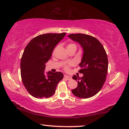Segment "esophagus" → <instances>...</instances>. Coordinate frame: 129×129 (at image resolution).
<instances>
[{"label":"esophagus","mask_w":129,"mask_h":129,"mask_svg":"<svg viewBox=\"0 0 129 129\" xmlns=\"http://www.w3.org/2000/svg\"><path fill=\"white\" fill-rule=\"evenodd\" d=\"M64 78L68 80H70L72 79V78H71V76H68V75H64Z\"/></svg>","instance_id":"1"}]
</instances>
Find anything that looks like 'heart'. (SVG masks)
<instances>
[{"label": "heart", "mask_w": 129, "mask_h": 129, "mask_svg": "<svg viewBox=\"0 0 129 129\" xmlns=\"http://www.w3.org/2000/svg\"><path fill=\"white\" fill-rule=\"evenodd\" d=\"M72 45V44H71V45H69L68 46H70V45ZM74 65V62H71V63H70V64H68V65H65V66L64 67V70L65 71H68L69 70H70V66H72V65Z\"/></svg>", "instance_id": "obj_1"}]
</instances>
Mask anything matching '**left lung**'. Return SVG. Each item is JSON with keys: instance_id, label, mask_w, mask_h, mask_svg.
Wrapping results in <instances>:
<instances>
[{"instance_id": "left-lung-1", "label": "left lung", "mask_w": 129, "mask_h": 129, "mask_svg": "<svg viewBox=\"0 0 129 129\" xmlns=\"http://www.w3.org/2000/svg\"><path fill=\"white\" fill-rule=\"evenodd\" d=\"M68 37L80 43L83 49L79 64L81 70L79 71L83 76L72 77L78 81V85L72 92L81 99L91 97L100 91L106 80L108 67L106 51L99 40L89 35L70 34Z\"/></svg>"}]
</instances>
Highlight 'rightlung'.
Masks as SVG:
<instances>
[{
    "label": "right lung",
    "instance_id": "obj_1",
    "mask_svg": "<svg viewBox=\"0 0 129 129\" xmlns=\"http://www.w3.org/2000/svg\"><path fill=\"white\" fill-rule=\"evenodd\" d=\"M66 33L46 34L34 38L25 48L21 59V76L26 90L35 98H49L54 94L63 79L61 72L45 74V63L51 58L55 46Z\"/></svg>",
    "mask_w": 129,
    "mask_h": 129
}]
</instances>
